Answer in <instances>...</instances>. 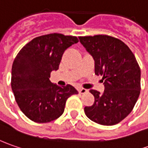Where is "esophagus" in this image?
Wrapping results in <instances>:
<instances>
[{
    "label": "esophagus",
    "instance_id": "esophagus-1",
    "mask_svg": "<svg viewBox=\"0 0 148 148\" xmlns=\"http://www.w3.org/2000/svg\"><path fill=\"white\" fill-rule=\"evenodd\" d=\"M88 92V90L85 89V88H79V92L80 94H85V93H87Z\"/></svg>",
    "mask_w": 148,
    "mask_h": 148
}]
</instances>
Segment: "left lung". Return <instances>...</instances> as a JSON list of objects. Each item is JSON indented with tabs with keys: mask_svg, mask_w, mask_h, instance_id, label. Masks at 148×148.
<instances>
[{
	"mask_svg": "<svg viewBox=\"0 0 148 148\" xmlns=\"http://www.w3.org/2000/svg\"><path fill=\"white\" fill-rule=\"evenodd\" d=\"M95 61V74L102 75L105 90L89 91L94 103L85 106L88 118L101 125L120 123L132 111L140 94L141 71L134 55L119 39L107 35L79 37Z\"/></svg>",
	"mask_w": 148,
	"mask_h": 148,
	"instance_id": "obj_1",
	"label": "left lung"
}]
</instances>
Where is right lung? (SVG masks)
Segmentation results:
<instances>
[{
  "mask_svg": "<svg viewBox=\"0 0 148 148\" xmlns=\"http://www.w3.org/2000/svg\"><path fill=\"white\" fill-rule=\"evenodd\" d=\"M74 36L51 33L35 38L20 50L11 70V88L18 107L28 119L47 123L63 114L65 102L78 91L71 85L60 87L50 81L64 51L77 43Z\"/></svg>",
  "mask_w": 148,
  "mask_h": 148,
  "instance_id": "obj_1",
  "label": "right lung"
}]
</instances>
